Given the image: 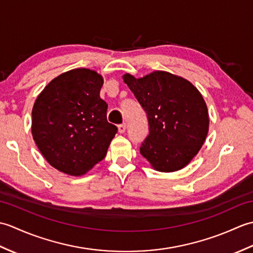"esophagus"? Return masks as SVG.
<instances>
[{"instance_id": "1", "label": "esophagus", "mask_w": 253, "mask_h": 253, "mask_svg": "<svg viewBox=\"0 0 253 253\" xmlns=\"http://www.w3.org/2000/svg\"><path fill=\"white\" fill-rule=\"evenodd\" d=\"M126 131V124H121V125H118V132L120 133H124Z\"/></svg>"}]
</instances>
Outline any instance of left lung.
Wrapping results in <instances>:
<instances>
[{"mask_svg":"<svg viewBox=\"0 0 253 253\" xmlns=\"http://www.w3.org/2000/svg\"><path fill=\"white\" fill-rule=\"evenodd\" d=\"M123 79L147 113L142 157L164 173L184 169L208 136L209 113L201 93L187 79L163 71L142 78L125 74Z\"/></svg>","mask_w":253,"mask_h":253,"instance_id":"left-lung-1","label":"left lung"}]
</instances>
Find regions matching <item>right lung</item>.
Listing matches in <instances>:
<instances>
[{
    "label": "right lung",
    "mask_w": 253,
    "mask_h": 253,
    "mask_svg": "<svg viewBox=\"0 0 253 253\" xmlns=\"http://www.w3.org/2000/svg\"><path fill=\"white\" fill-rule=\"evenodd\" d=\"M103 77L88 68L61 74L42 90L32 107L31 132L47 163L82 176L104 159L117 127L106 120L100 98Z\"/></svg>",
    "instance_id": "obj_1"
}]
</instances>
